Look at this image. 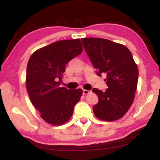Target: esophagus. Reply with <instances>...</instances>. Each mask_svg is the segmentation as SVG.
Listing matches in <instances>:
<instances>
[{"instance_id": "esophagus-1", "label": "esophagus", "mask_w": 160, "mask_h": 160, "mask_svg": "<svg viewBox=\"0 0 160 160\" xmlns=\"http://www.w3.org/2000/svg\"><path fill=\"white\" fill-rule=\"evenodd\" d=\"M89 92H90V91H89V90H82V94H85V95L87 94H88Z\"/></svg>"}]
</instances>
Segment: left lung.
<instances>
[{"label":"left lung","mask_w":160,"mask_h":160,"mask_svg":"<svg viewBox=\"0 0 160 160\" xmlns=\"http://www.w3.org/2000/svg\"><path fill=\"white\" fill-rule=\"evenodd\" d=\"M84 48L99 76L107 75L105 91L92 89L99 98L93 112L99 119L112 121L126 114L133 102L138 68L128 48L101 38H83Z\"/></svg>","instance_id":"8db88e82"}]
</instances>
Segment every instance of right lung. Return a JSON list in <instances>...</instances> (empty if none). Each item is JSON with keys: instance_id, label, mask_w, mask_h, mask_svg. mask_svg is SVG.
Wrapping results in <instances>:
<instances>
[{"instance_id": "add662e5", "label": "right lung", "mask_w": 160, "mask_h": 160, "mask_svg": "<svg viewBox=\"0 0 160 160\" xmlns=\"http://www.w3.org/2000/svg\"><path fill=\"white\" fill-rule=\"evenodd\" d=\"M79 39L61 40L39 48L31 56L27 67L26 85L29 99L50 124L58 126L69 120L82 90L61 88L66 65L82 53Z\"/></svg>"}]
</instances>
